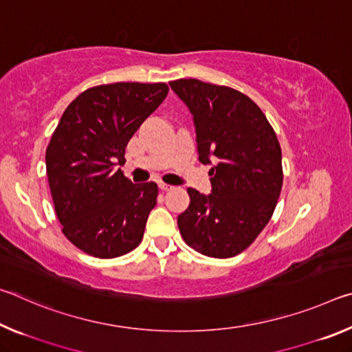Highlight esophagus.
<instances>
[{
    "label": "esophagus",
    "instance_id": "1",
    "mask_svg": "<svg viewBox=\"0 0 352 352\" xmlns=\"http://www.w3.org/2000/svg\"><path fill=\"white\" fill-rule=\"evenodd\" d=\"M158 186H160V189H162V190H170V189H172L170 184H166V183H163V182H160Z\"/></svg>",
    "mask_w": 352,
    "mask_h": 352
}]
</instances>
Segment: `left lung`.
Masks as SVG:
<instances>
[{
  "label": "left lung",
  "mask_w": 352,
  "mask_h": 352,
  "mask_svg": "<svg viewBox=\"0 0 352 352\" xmlns=\"http://www.w3.org/2000/svg\"><path fill=\"white\" fill-rule=\"evenodd\" d=\"M192 115L199 162L212 164L211 194L189 188L178 216L184 242L211 258L243 252L269 223L283 186L281 147L245 94L197 79L169 82Z\"/></svg>",
  "instance_id": "left-lung-1"
}]
</instances>
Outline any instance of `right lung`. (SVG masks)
<instances>
[{
	"mask_svg": "<svg viewBox=\"0 0 352 352\" xmlns=\"http://www.w3.org/2000/svg\"><path fill=\"white\" fill-rule=\"evenodd\" d=\"M166 83L116 82L80 93L46 148V174L63 234L94 258L140 245L157 205V183L124 177L127 142L168 96Z\"/></svg>",
	"mask_w": 352,
	"mask_h": 352,
	"instance_id": "add662e5",
	"label": "right lung"
}]
</instances>
